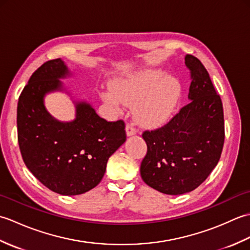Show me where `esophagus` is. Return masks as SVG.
Instances as JSON below:
<instances>
[{
  "label": "esophagus",
  "instance_id": "obj_1",
  "mask_svg": "<svg viewBox=\"0 0 250 250\" xmlns=\"http://www.w3.org/2000/svg\"><path fill=\"white\" fill-rule=\"evenodd\" d=\"M136 130L135 128L132 125H125V133H126V136H133L136 134Z\"/></svg>",
  "mask_w": 250,
  "mask_h": 250
}]
</instances>
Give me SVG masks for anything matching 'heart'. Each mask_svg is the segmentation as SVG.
<instances>
[{
    "label": "heart",
    "mask_w": 250,
    "mask_h": 250,
    "mask_svg": "<svg viewBox=\"0 0 250 250\" xmlns=\"http://www.w3.org/2000/svg\"><path fill=\"white\" fill-rule=\"evenodd\" d=\"M111 91L101 94L104 102L119 108L121 103L134 106L137 124L155 126L172 116L183 97V86L175 76H167L163 70H145L115 82Z\"/></svg>",
    "instance_id": "1"
}]
</instances>
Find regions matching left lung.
<instances>
[{
  "instance_id": "1",
  "label": "left lung",
  "mask_w": 250,
  "mask_h": 250,
  "mask_svg": "<svg viewBox=\"0 0 250 250\" xmlns=\"http://www.w3.org/2000/svg\"><path fill=\"white\" fill-rule=\"evenodd\" d=\"M185 63L192 78L190 103L163 128L143 133L147 153L141 176L149 187L169 195L198 188L218 163L225 142L224 108L208 72L191 55Z\"/></svg>"
}]
</instances>
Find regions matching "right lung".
I'll return each instance as SVG.
<instances>
[{
    "instance_id": "right-lung-1",
    "label": "right lung",
    "mask_w": 250,
    "mask_h": 250,
    "mask_svg": "<svg viewBox=\"0 0 250 250\" xmlns=\"http://www.w3.org/2000/svg\"><path fill=\"white\" fill-rule=\"evenodd\" d=\"M72 76L62 59L47 61L32 74L17 107L18 143L26 167L62 195L83 194L98 186L109 157L125 142V122L106 121L89 102L74 97L62 82ZM54 92L71 98L73 121H58L46 110L44 98Z\"/></svg>"
}]
</instances>
